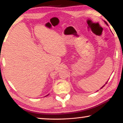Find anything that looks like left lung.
Masks as SVG:
<instances>
[{
	"instance_id": "left-lung-1",
	"label": "left lung",
	"mask_w": 123,
	"mask_h": 123,
	"mask_svg": "<svg viewBox=\"0 0 123 123\" xmlns=\"http://www.w3.org/2000/svg\"><path fill=\"white\" fill-rule=\"evenodd\" d=\"M104 22H105V24H106V25H108V24L107 23V22H105V21H104ZM107 82H108V80H107ZM107 82H106V83H105V84H104V85L103 86H102V87H101V88H100V89H101V88H103V87H104V86H105V85H106V83H107Z\"/></svg>"
}]
</instances>
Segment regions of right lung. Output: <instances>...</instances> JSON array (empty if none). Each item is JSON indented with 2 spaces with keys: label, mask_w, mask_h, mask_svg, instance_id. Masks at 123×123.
<instances>
[{
  "label": "right lung",
  "mask_w": 123,
  "mask_h": 123,
  "mask_svg": "<svg viewBox=\"0 0 123 123\" xmlns=\"http://www.w3.org/2000/svg\"><path fill=\"white\" fill-rule=\"evenodd\" d=\"M48 95H49V94H48V95H46V96H48Z\"/></svg>",
  "instance_id": "obj_1"
}]
</instances>
